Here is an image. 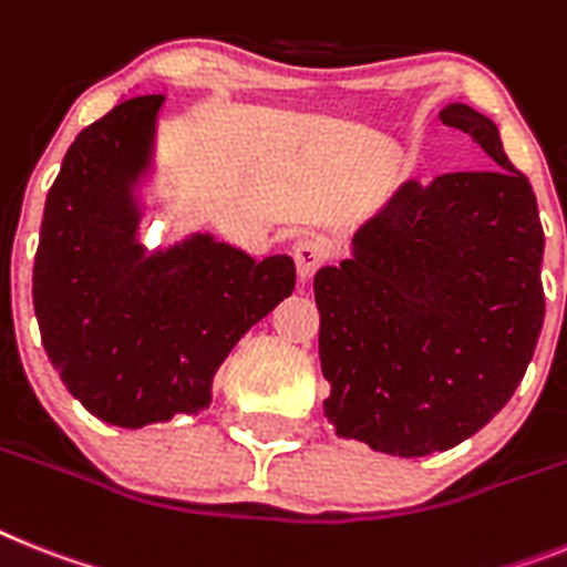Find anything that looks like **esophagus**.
<instances>
[{
	"label": "esophagus",
	"mask_w": 567,
	"mask_h": 567,
	"mask_svg": "<svg viewBox=\"0 0 567 567\" xmlns=\"http://www.w3.org/2000/svg\"><path fill=\"white\" fill-rule=\"evenodd\" d=\"M295 269H298V280L301 284H310L312 275L318 272V266L324 264V251L316 240H298L292 249Z\"/></svg>",
	"instance_id": "esophagus-1"
}]
</instances>
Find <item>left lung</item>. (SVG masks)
Here are the masks:
<instances>
[{
	"mask_svg": "<svg viewBox=\"0 0 567 567\" xmlns=\"http://www.w3.org/2000/svg\"><path fill=\"white\" fill-rule=\"evenodd\" d=\"M443 124L489 171L405 182L316 272L324 417L339 437L423 457L484 429L525 377L545 321L536 194L493 121L449 104Z\"/></svg>",
	"mask_w": 567,
	"mask_h": 567,
	"instance_id": "left-lung-1",
	"label": "left lung"
}]
</instances>
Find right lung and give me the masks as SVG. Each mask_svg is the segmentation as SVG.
<instances>
[{
  "mask_svg": "<svg viewBox=\"0 0 567 567\" xmlns=\"http://www.w3.org/2000/svg\"><path fill=\"white\" fill-rule=\"evenodd\" d=\"M162 95L121 101L74 138L42 210L34 312L74 400L121 429L208 409L214 373L289 298L287 255L255 260L210 234L138 243L135 188L153 165Z\"/></svg>",
  "mask_w": 567,
  "mask_h": 567,
  "instance_id": "obj_1",
  "label": "right lung"
}]
</instances>
